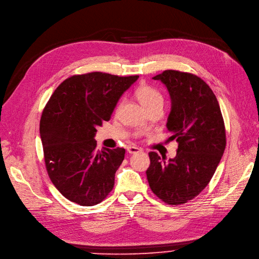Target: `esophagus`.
I'll list each match as a JSON object with an SVG mask.
<instances>
[{
    "mask_svg": "<svg viewBox=\"0 0 259 259\" xmlns=\"http://www.w3.org/2000/svg\"><path fill=\"white\" fill-rule=\"evenodd\" d=\"M127 151L129 153H138L141 151V149L137 147V146H129V147H127Z\"/></svg>",
    "mask_w": 259,
    "mask_h": 259,
    "instance_id": "34e87169",
    "label": "esophagus"
}]
</instances>
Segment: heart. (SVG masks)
Here are the masks:
<instances>
[{
  "mask_svg": "<svg viewBox=\"0 0 259 259\" xmlns=\"http://www.w3.org/2000/svg\"><path fill=\"white\" fill-rule=\"evenodd\" d=\"M136 95L138 99L141 102V104L147 109L150 110L155 107H162L164 103V98L162 93L150 84H141L136 90ZM121 103H119L116 106V111L119 109Z\"/></svg>",
  "mask_w": 259,
  "mask_h": 259,
  "instance_id": "b5f03b06",
  "label": "heart"
}]
</instances>
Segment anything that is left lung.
<instances>
[{"instance_id":"1","label":"left lung","mask_w":259,"mask_h":259,"mask_svg":"<svg viewBox=\"0 0 259 259\" xmlns=\"http://www.w3.org/2000/svg\"><path fill=\"white\" fill-rule=\"evenodd\" d=\"M170 94L167 131L179 144L175 159L149 152L146 175L153 194L169 205L185 204L209 183L226 149L227 136L218 100L195 74L166 70L153 77Z\"/></svg>"}]
</instances>
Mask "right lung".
<instances>
[{
  "mask_svg": "<svg viewBox=\"0 0 259 259\" xmlns=\"http://www.w3.org/2000/svg\"><path fill=\"white\" fill-rule=\"evenodd\" d=\"M139 78L103 72L73 75L55 90L42 112L40 136L48 175L74 203L93 206L114 186L125 149L96 150V128L111 118L119 97Z\"/></svg>",
  "mask_w": 259,
  "mask_h": 259,
  "instance_id": "add662e5",
  "label": "right lung"
}]
</instances>
